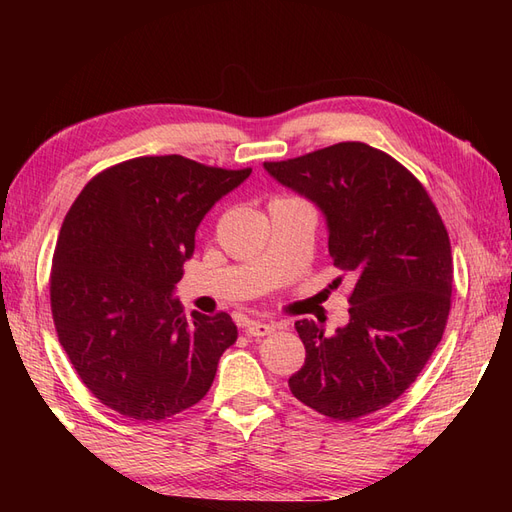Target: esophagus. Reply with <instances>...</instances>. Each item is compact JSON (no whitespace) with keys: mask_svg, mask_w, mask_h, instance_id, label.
<instances>
[{"mask_svg":"<svg viewBox=\"0 0 512 512\" xmlns=\"http://www.w3.org/2000/svg\"><path fill=\"white\" fill-rule=\"evenodd\" d=\"M275 331V324L269 322H260V320H252L245 324V335L247 337H265L269 333Z\"/></svg>","mask_w":512,"mask_h":512,"instance_id":"obj_1","label":"esophagus"}]
</instances>
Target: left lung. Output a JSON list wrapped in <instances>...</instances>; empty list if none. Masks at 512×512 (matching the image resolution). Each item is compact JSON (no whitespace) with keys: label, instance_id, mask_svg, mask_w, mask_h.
<instances>
[{"label":"left lung","instance_id":"obj_1","mask_svg":"<svg viewBox=\"0 0 512 512\" xmlns=\"http://www.w3.org/2000/svg\"><path fill=\"white\" fill-rule=\"evenodd\" d=\"M265 168L327 215L333 265L354 277L344 329L324 335L320 322H294L305 363L288 386L312 410L356 421L404 395L440 344L453 292L446 226L425 185L367 143Z\"/></svg>","mask_w":512,"mask_h":512}]
</instances>
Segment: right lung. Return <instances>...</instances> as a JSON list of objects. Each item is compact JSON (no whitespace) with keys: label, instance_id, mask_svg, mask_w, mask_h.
<instances>
[{"label":"right lung","instance_id":"right-lung-1","mask_svg":"<svg viewBox=\"0 0 512 512\" xmlns=\"http://www.w3.org/2000/svg\"><path fill=\"white\" fill-rule=\"evenodd\" d=\"M250 173L141 156L104 168L76 196L53 254L51 312L74 371L106 408L162 421L211 389L235 322L226 312L185 318L170 292L200 220Z\"/></svg>","mask_w":512,"mask_h":512}]
</instances>
